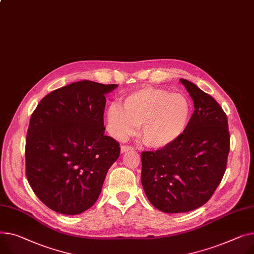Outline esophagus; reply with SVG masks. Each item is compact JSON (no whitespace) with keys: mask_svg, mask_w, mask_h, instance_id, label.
I'll use <instances>...</instances> for the list:
<instances>
[{"mask_svg":"<svg viewBox=\"0 0 254 254\" xmlns=\"http://www.w3.org/2000/svg\"><path fill=\"white\" fill-rule=\"evenodd\" d=\"M133 149H134L133 147H131V146H127V145H123V146L121 147L122 153H125V152H127V151H130V150H133Z\"/></svg>","mask_w":254,"mask_h":254,"instance_id":"34e87169","label":"esophagus"}]
</instances>
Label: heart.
I'll use <instances>...</instances> for the list:
<instances>
[{"mask_svg":"<svg viewBox=\"0 0 254 254\" xmlns=\"http://www.w3.org/2000/svg\"><path fill=\"white\" fill-rule=\"evenodd\" d=\"M122 107L113 104L107 112L112 136L124 140L141 127L143 143L153 149L176 142L187 128L191 116V102L184 94L153 87L129 94Z\"/></svg>","mask_w":254,"mask_h":254,"instance_id":"1","label":"heart"}]
</instances>
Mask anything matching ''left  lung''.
Instances as JSON below:
<instances>
[{
    "instance_id": "left-lung-1",
    "label": "left lung",
    "mask_w": 254,
    "mask_h": 254,
    "mask_svg": "<svg viewBox=\"0 0 254 254\" xmlns=\"http://www.w3.org/2000/svg\"><path fill=\"white\" fill-rule=\"evenodd\" d=\"M194 112L182 136L156 151H143L141 182L151 204L166 213L196 209L221 183L230 151L227 115L208 94L181 78Z\"/></svg>"
}]
</instances>
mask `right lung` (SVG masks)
Wrapping results in <instances>:
<instances>
[{"label":"right lung","instance_id":"right-lung-1","mask_svg":"<svg viewBox=\"0 0 254 254\" xmlns=\"http://www.w3.org/2000/svg\"><path fill=\"white\" fill-rule=\"evenodd\" d=\"M118 84L81 80L45 96L32 112L26 134V178L52 210L78 214L97 201L118 142L105 136V94Z\"/></svg>","mask_w":254,"mask_h":254}]
</instances>
